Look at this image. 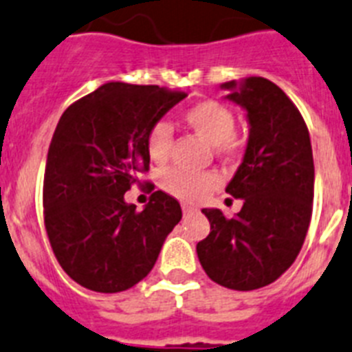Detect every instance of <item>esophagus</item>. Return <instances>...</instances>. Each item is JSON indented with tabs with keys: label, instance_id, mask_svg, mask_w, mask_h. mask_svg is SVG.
<instances>
[{
	"label": "esophagus",
	"instance_id": "esophagus-1",
	"mask_svg": "<svg viewBox=\"0 0 352 352\" xmlns=\"http://www.w3.org/2000/svg\"><path fill=\"white\" fill-rule=\"evenodd\" d=\"M182 210H183V213H185V215H188V213H194V212H197V208H196V206L187 205V203H183V205H182Z\"/></svg>",
	"mask_w": 352,
	"mask_h": 352
}]
</instances>
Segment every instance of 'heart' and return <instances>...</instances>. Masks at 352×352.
I'll use <instances>...</instances> for the list:
<instances>
[{
  "label": "heart",
  "mask_w": 352,
  "mask_h": 352,
  "mask_svg": "<svg viewBox=\"0 0 352 352\" xmlns=\"http://www.w3.org/2000/svg\"><path fill=\"white\" fill-rule=\"evenodd\" d=\"M183 119L190 130L205 139L213 151L222 158H235L242 151V140L235 135V113L222 103L206 99L192 104L185 110ZM173 146V128L169 122H156L147 131L146 149L153 164L162 165L167 162ZM162 185L169 194L183 201H199L206 197L219 185V176L213 173H185L167 170Z\"/></svg>",
  "instance_id": "obj_1"
}]
</instances>
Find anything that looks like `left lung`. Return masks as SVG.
Returning a JSON list of instances; mask_svg holds the SVG:
<instances>
[{"label":"left lung","instance_id":"obj_1","mask_svg":"<svg viewBox=\"0 0 352 352\" xmlns=\"http://www.w3.org/2000/svg\"><path fill=\"white\" fill-rule=\"evenodd\" d=\"M226 99L245 110L249 139L228 183L242 199L233 219L203 208L210 235L197 244L208 278L231 290L270 285L292 265L305 244L314 203V155L305 119L276 83L262 76L222 83Z\"/></svg>","mask_w":352,"mask_h":352}]
</instances>
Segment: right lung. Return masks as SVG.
Segmentation results:
<instances>
[{"label": "right lung", "mask_w": 352, "mask_h": 352, "mask_svg": "<svg viewBox=\"0 0 352 352\" xmlns=\"http://www.w3.org/2000/svg\"><path fill=\"white\" fill-rule=\"evenodd\" d=\"M185 92L110 82L62 113L47 151L44 224L62 269L101 294L151 272L182 206L162 190L137 212L124 194L149 169L147 131Z\"/></svg>", "instance_id": "1"}]
</instances>
